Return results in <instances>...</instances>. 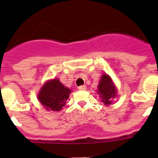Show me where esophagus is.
I'll return each instance as SVG.
<instances>
[{"mask_svg":"<svg viewBox=\"0 0 158 158\" xmlns=\"http://www.w3.org/2000/svg\"><path fill=\"white\" fill-rule=\"evenodd\" d=\"M79 90H86V86H85V85H82V86H79Z\"/></svg>","mask_w":158,"mask_h":158,"instance_id":"esophagus-1","label":"esophagus"}]
</instances>
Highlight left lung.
Returning a JSON list of instances; mask_svg holds the SVG:
<instances>
[{
	"mask_svg": "<svg viewBox=\"0 0 158 158\" xmlns=\"http://www.w3.org/2000/svg\"><path fill=\"white\" fill-rule=\"evenodd\" d=\"M97 91L100 95L102 102L106 106H109L112 103V100L116 98L117 90L110 76H108L107 74H103L101 77Z\"/></svg>",
	"mask_w": 158,
	"mask_h": 158,
	"instance_id": "left-lung-1",
	"label": "left lung"
}]
</instances>
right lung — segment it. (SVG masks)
I'll use <instances>...</instances> for the list:
<instances>
[{"label":"right lung","instance_id":"1","mask_svg":"<svg viewBox=\"0 0 158 158\" xmlns=\"http://www.w3.org/2000/svg\"><path fill=\"white\" fill-rule=\"evenodd\" d=\"M71 89L64 86L58 79L45 82L38 94V101L45 109L52 111L61 110L69 98Z\"/></svg>","mask_w":158,"mask_h":158}]
</instances>
